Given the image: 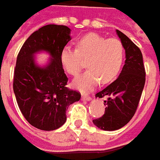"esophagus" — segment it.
I'll use <instances>...</instances> for the list:
<instances>
[{
  "mask_svg": "<svg viewBox=\"0 0 160 160\" xmlns=\"http://www.w3.org/2000/svg\"><path fill=\"white\" fill-rule=\"evenodd\" d=\"M82 99L83 100H85V101H90L92 98H91V96L90 95H88V94H82Z\"/></svg>",
  "mask_w": 160,
  "mask_h": 160,
  "instance_id": "esophagus-1",
  "label": "esophagus"
}]
</instances>
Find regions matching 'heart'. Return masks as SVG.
<instances>
[{"instance_id": "b5f03b06", "label": "heart", "mask_w": 160, "mask_h": 160, "mask_svg": "<svg viewBox=\"0 0 160 160\" xmlns=\"http://www.w3.org/2000/svg\"><path fill=\"white\" fill-rule=\"evenodd\" d=\"M122 43L117 38H107L97 33H87L77 40L76 48L65 47L60 52V61L69 75L77 76L87 60L88 70L76 77L73 84L80 91H89L101 81L112 82L118 76L123 62Z\"/></svg>"}]
</instances>
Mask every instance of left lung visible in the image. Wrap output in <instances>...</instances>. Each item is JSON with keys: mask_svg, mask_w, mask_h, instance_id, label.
I'll use <instances>...</instances> for the list:
<instances>
[{"mask_svg": "<svg viewBox=\"0 0 160 160\" xmlns=\"http://www.w3.org/2000/svg\"><path fill=\"white\" fill-rule=\"evenodd\" d=\"M122 40L126 60L119 77L107 87L96 93V97H107L104 114L92 120L98 128L115 131L128 123L134 116L146 81V71L141 51L132 40L116 30Z\"/></svg>", "mask_w": 160, "mask_h": 160, "instance_id": "8db88e82", "label": "left lung"}]
</instances>
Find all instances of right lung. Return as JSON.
<instances>
[{"mask_svg": "<svg viewBox=\"0 0 160 160\" xmlns=\"http://www.w3.org/2000/svg\"><path fill=\"white\" fill-rule=\"evenodd\" d=\"M70 28L49 24L27 38L17 57L13 91L24 118L37 129L53 131L67 121L68 106L80 100L81 93L67 87L68 78L60 52L70 40ZM46 50L52 57L46 68L36 66L33 55Z\"/></svg>", "mask_w": 160, "mask_h": 160, "instance_id": "right-lung-1", "label": "right lung"}]
</instances>
